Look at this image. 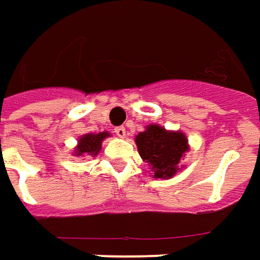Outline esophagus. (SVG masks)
<instances>
[{
  "label": "esophagus",
  "instance_id": "esophagus-1",
  "mask_svg": "<svg viewBox=\"0 0 260 260\" xmlns=\"http://www.w3.org/2000/svg\"><path fill=\"white\" fill-rule=\"evenodd\" d=\"M114 133H116V136L120 137V139H124V137H126V127L124 126L116 127V128H114Z\"/></svg>",
  "mask_w": 260,
  "mask_h": 260
}]
</instances>
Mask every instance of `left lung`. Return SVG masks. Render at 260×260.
Here are the masks:
<instances>
[{
    "mask_svg": "<svg viewBox=\"0 0 260 260\" xmlns=\"http://www.w3.org/2000/svg\"><path fill=\"white\" fill-rule=\"evenodd\" d=\"M136 146L143 161L147 162L153 178H173L184 168L182 158L189 151L185 133L167 130L158 124H148L136 136Z\"/></svg>",
    "mask_w": 260,
    "mask_h": 260,
    "instance_id": "8db88e82",
    "label": "left lung"
}]
</instances>
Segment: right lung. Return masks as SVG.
<instances>
[{"instance_id":"right-lung-1","label":"right lung","mask_w":260,"mask_h":260,"mask_svg":"<svg viewBox=\"0 0 260 260\" xmlns=\"http://www.w3.org/2000/svg\"><path fill=\"white\" fill-rule=\"evenodd\" d=\"M107 137H110L109 132L87 133L80 136L78 140V146L73 150V155H76V157H85V155L96 157L102 150V143Z\"/></svg>"}]
</instances>
